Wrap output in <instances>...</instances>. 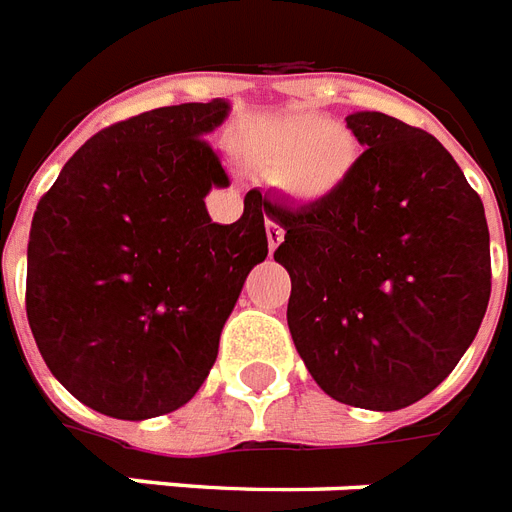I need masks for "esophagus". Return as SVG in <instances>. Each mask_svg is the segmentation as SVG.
Returning a JSON list of instances; mask_svg holds the SVG:
<instances>
[{
	"label": "esophagus",
	"instance_id": "obj_1",
	"mask_svg": "<svg viewBox=\"0 0 512 512\" xmlns=\"http://www.w3.org/2000/svg\"><path fill=\"white\" fill-rule=\"evenodd\" d=\"M265 234H268V247H270V252H273V249H276L278 244L284 242V228L278 226L276 220H268V223H265Z\"/></svg>",
	"mask_w": 512,
	"mask_h": 512
}]
</instances>
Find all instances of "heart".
<instances>
[{"label": "heart", "mask_w": 512, "mask_h": 512, "mask_svg": "<svg viewBox=\"0 0 512 512\" xmlns=\"http://www.w3.org/2000/svg\"><path fill=\"white\" fill-rule=\"evenodd\" d=\"M252 157L302 199H321L342 184L355 165L357 147L344 126L313 112H294L257 134Z\"/></svg>", "instance_id": "1"}]
</instances>
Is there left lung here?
Listing matches in <instances>:
<instances>
[{"mask_svg":"<svg viewBox=\"0 0 512 512\" xmlns=\"http://www.w3.org/2000/svg\"><path fill=\"white\" fill-rule=\"evenodd\" d=\"M365 152L310 205L263 197L284 228L286 321L315 384L365 410L413 405L479 334L489 292L481 197L431 134L384 112L347 118Z\"/></svg>","mask_w":512,"mask_h":512,"instance_id":"8db88e82","label":"left lung"}]
</instances>
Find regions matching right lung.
<instances>
[{"label":"right lung","mask_w":512,"mask_h":512,"mask_svg":"<svg viewBox=\"0 0 512 512\" xmlns=\"http://www.w3.org/2000/svg\"><path fill=\"white\" fill-rule=\"evenodd\" d=\"M228 102H186L91 136L31 223L26 313L52 376L110 418L178 410L205 384L247 273L268 257L263 194L213 223L228 186L205 139Z\"/></svg>","instance_id":"1"}]
</instances>
